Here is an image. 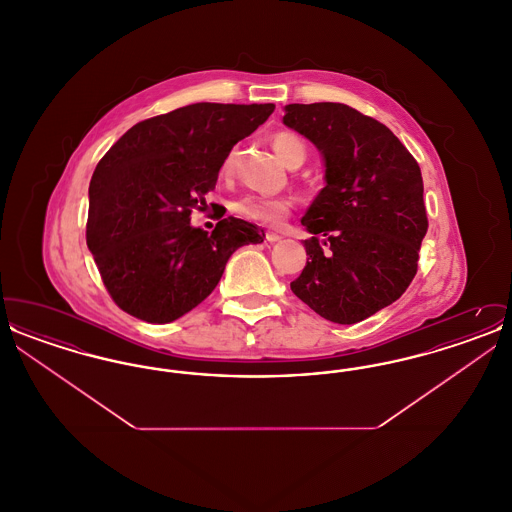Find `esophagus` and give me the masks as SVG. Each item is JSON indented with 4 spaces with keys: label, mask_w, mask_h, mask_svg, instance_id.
Wrapping results in <instances>:
<instances>
[{
    "label": "esophagus",
    "mask_w": 512,
    "mask_h": 512,
    "mask_svg": "<svg viewBox=\"0 0 512 512\" xmlns=\"http://www.w3.org/2000/svg\"><path fill=\"white\" fill-rule=\"evenodd\" d=\"M265 240H267L268 244H276V242H280V240H282V236H280V234H276V232H267Z\"/></svg>",
    "instance_id": "obj_1"
}]
</instances>
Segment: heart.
Returning <instances> with one entry per match:
<instances>
[{"mask_svg":"<svg viewBox=\"0 0 512 512\" xmlns=\"http://www.w3.org/2000/svg\"><path fill=\"white\" fill-rule=\"evenodd\" d=\"M272 147L276 151V155L290 167L297 161H305L307 155V147L303 144V140L299 136H295L292 132H278L272 138ZM232 167V153H228V157L224 159L222 172L230 171ZM232 211L240 217L253 222H261V224H278L286 219L292 211V201L286 197H268V195L247 194L238 197L232 203Z\"/></svg>","mask_w":512,"mask_h":512,"instance_id":"b5f03b06","label":"heart"}]
</instances>
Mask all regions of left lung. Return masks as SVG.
Segmentation results:
<instances>
[{"label": "left lung", "instance_id": "1", "mask_svg": "<svg viewBox=\"0 0 512 512\" xmlns=\"http://www.w3.org/2000/svg\"><path fill=\"white\" fill-rule=\"evenodd\" d=\"M284 109V124L317 146L326 167V186L301 219L313 238L292 292L330 322H361L413 282L428 230L420 167L386 124L349 105Z\"/></svg>", "mask_w": 512, "mask_h": 512}]
</instances>
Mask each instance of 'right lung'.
Masks as SVG:
<instances>
[{
  "label": "right lung",
  "mask_w": 512,
  "mask_h": 512,
  "mask_svg": "<svg viewBox=\"0 0 512 512\" xmlns=\"http://www.w3.org/2000/svg\"><path fill=\"white\" fill-rule=\"evenodd\" d=\"M272 111V103L186 105L134 124L103 155L86 244L124 313L153 324L186 315L217 288L238 247L263 242L247 220H219L209 234L190 217L207 205L232 147Z\"/></svg>",
  "instance_id": "right-lung-1"
}]
</instances>
